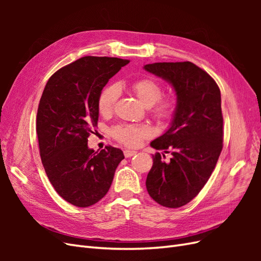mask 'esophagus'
I'll list each match as a JSON object with an SVG mask.
<instances>
[{
  "label": "esophagus",
  "mask_w": 261,
  "mask_h": 261,
  "mask_svg": "<svg viewBox=\"0 0 261 261\" xmlns=\"http://www.w3.org/2000/svg\"><path fill=\"white\" fill-rule=\"evenodd\" d=\"M137 152L134 151V150H124V155L125 158H130V156H134Z\"/></svg>",
  "instance_id": "obj_1"
}]
</instances>
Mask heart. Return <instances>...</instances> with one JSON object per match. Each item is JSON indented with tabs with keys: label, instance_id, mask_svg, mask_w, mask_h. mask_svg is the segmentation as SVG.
Segmentation results:
<instances>
[{
	"label": "heart",
	"instance_id": "b5f03b06",
	"mask_svg": "<svg viewBox=\"0 0 261 261\" xmlns=\"http://www.w3.org/2000/svg\"><path fill=\"white\" fill-rule=\"evenodd\" d=\"M138 98L151 109V115L156 120L165 121L174 115L176 101L173 97L161 98L163 88L151 77H143L130 85ZM120 97V88L116 85H108L101 90L98 97V110L102 115L112 113L116 101ZM112 137L126 147H138L151 135V129L146 125L118 124L111 129Z\"/></svg>",
	"mask_w": 261,
	"mask_h": 261
}]
</instances>
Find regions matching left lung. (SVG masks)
<instances>
[{
    "mask_svg": "<svg viewBox=\"0 0 261 261\" xmlns=\"http://www.w3.org/2000/svg\"><path fill=\"white\" fill-rule=\"evenodd\" d=\"M144 68L168 81L177 96L170 128L150 144L172 158L165 162L159 152L152 155L146 187L161 206L179 208L206 185L222 151L221 92L215 80L192 62L153 63Z\"/></svg>",
    "mask_w": 261,
    "mask_h": 261,
    "instance_id": "left-lung-1",
    "label": "left lung"
}]
</instances>
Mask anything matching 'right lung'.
I'll use <instances>...</instances> for the list:
<instances>
[{
	"label": "right lung",
	"instance_id": "1",
	"mask_svg": "<svg viewBox=\"0 0 261 261\" xmlns=\"http://www.w3.org/2000/svg\"><path fill=\"white\" fill-rule=\"evenodd\" d=\"M128 60L84 57L57 70L39 102L36 129L44 171L57 193L76 207L92 206L107 195L121 149L88 148L97 127L98 97Z\"/></svg>",
	"mask_w": 261,
	"mask_h": 261
}]
</instances>
